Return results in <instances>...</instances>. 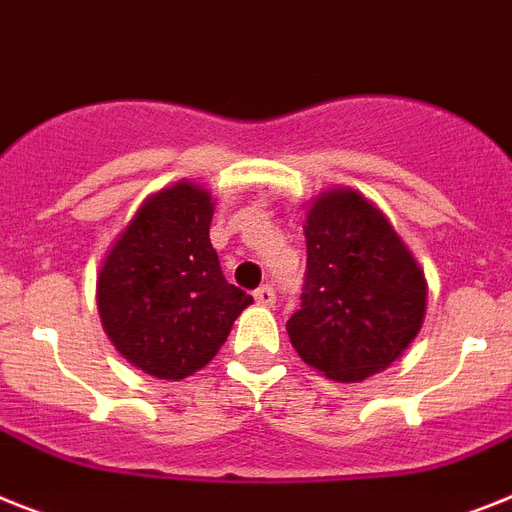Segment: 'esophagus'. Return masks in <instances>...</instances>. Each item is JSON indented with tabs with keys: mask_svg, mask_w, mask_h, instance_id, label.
Masks as SVG:
<instances>
[{
	"mask_svg": "<svg viewBox=\"0 0 512 512\" xmlns=\"http://www.w3.org/2000/svg\"><path fill=\"white\" fill-rule=\"evenodd\" d=\"M253 298H256V303H261V306H272L277 293H274L272 285H261L259 290H253Z\"/></svg>",
	"mask_w": 512,
	"mask_h": 512,
	"instance_id": "1",
	"label": "esophagus"
}]
</instances>
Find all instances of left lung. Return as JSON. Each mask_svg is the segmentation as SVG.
Segmentation results:
<instances>
[{
    "label": "left lung",
    "instance_id": "obj_1",
    "mask_svg": "<svg viewBox=\"0 0 512 512\" xmlns=\"http://www.w3.org/2000/svg\"><path fill=\"white\" fill-rule=\"evenodd\" d=\"M303 232L306 282L287 335L324 377L358 382L390 366L418 335L424 272L382 211L356 190L316 198Z\"/></svg>",
    "mask_w": 512,
    "mask_h": 512
}]
</instances>
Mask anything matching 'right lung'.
Listing matches in <instances>:
<instances>
[{
	"label": "right lung",
	"instance_id": "1",
	"mask_svg": "<svg viewBox=\"0 0 512 512\" xmlns=\"http://www.w3.org/2000/svg\"><path fill=\"white\" fill-rule=\"evenodd\" d=\"M211 214L206 190L172 185L138 209L101 266L104 332L156 379H185L206 366L253 301L222 274L209 240Z\"/></svg>",
	"mask_w": 512,
	"mask_h": 512
}]
</instances>
